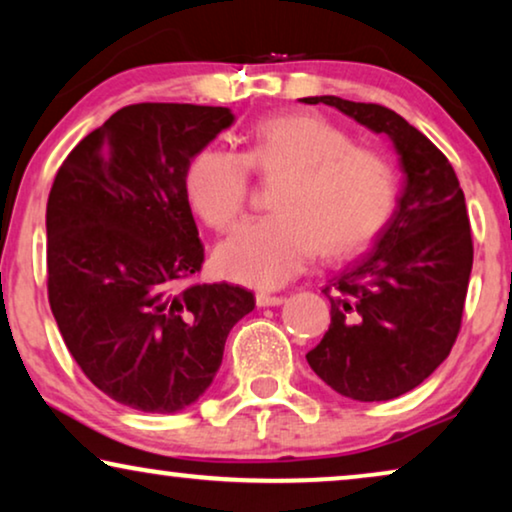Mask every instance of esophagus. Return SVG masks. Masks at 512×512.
Listing matches in <instances>:
<instances>
[{"mask_svg": "<svg viewBox=\"0 0 512 512\" xmlns=\"http://www.w3.org/2000/svg\"><path fill=\"white\" fill-rule=\"evenodd\" d=\"M282 303H284V296H275V293H265V291L256 293L258 307H272V305H282Z\"/></svg>", "mask_w": 512, "mask_h": 512, "instance_id": "esophagus-1", "label": "esophagus"}]
</instances>
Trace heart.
Segmentation results:
<instances>
[{"instance_id": "1", "label": "heart", "mask_w": 512, "mask_h": 512, "mask_svg": "<svg viewBox=\"0 0 512 512\" xmlns=\"http://www.w3.org/2000/svg\"><path fill=\"white\" fill-rule=\"evenodd\" d=\"M251 170L282 179L275 214L237 230L216 251L219 270L235 282L275 289L300 275L314 256L356 254L382 233L398 202V172L389 156L354 144L340 125L317 114L258 123L247 151L205 146L186 167L193 212L228 233L251 205Z\"/></svg>"}]
</instances>
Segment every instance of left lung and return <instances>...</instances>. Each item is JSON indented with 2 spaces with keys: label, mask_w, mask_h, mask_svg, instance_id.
I'll list each match as a JSON object with an SVG mask.
<instances>
[{
  "label": "left lung",
  "mask_w": 512,
  "mask_h": 512,
  "mask_svg": "<svg viewBox=\"0 0 512 512\" xmlns=\"http://www.w3.org/2000/svg\"><path fill=\"white\" fill-rule=\"evenodd\" d=\"M328 104L394 139L405 188L373 249L324 286L331 326L307 363L354 401H389L415 389L447 359L464 317L473 237L464 191L445 153L382 104L333 95Z\"/></svg>",
  "instance_id": "obj_1"
}]
</instances>
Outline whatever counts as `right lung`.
Returning a JSON list of instances; mask_svg holds the SVG:
<instances>
[{
  "label": "right lung",
  "mask_w": 512,
  "mask_h": 512,
  "mask_svg": "<svg viewBox=\"0 0 512 512\" xmlns=\"http://www.w3.org/2000/svg\"><path fill=\"white\" fill-rule=\"evenodd\" d=\"M233 118L226 107L128 104L74 146L48 193L53 317L83 375L132 410L191 405L230 328L256 307L244 286L195 279L205 247L186 167Z\"/></svg>",
  "instance_id": "add662e5"
}]
</instances>
